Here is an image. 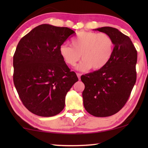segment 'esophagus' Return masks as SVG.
<instances>
[{"label": "esophagus", "instance_id": "34e87169", "mask_svg": "<svg viewBox=\"0 0 148 148\" xmlns=\"http://www.w3.org/2000/svg\"><path fill=\"white\" fill-rule=\"evenodd\" d=\"M77 74V77H78V79H80V77H81V74H80V73H77L76 74Z\"/></svg>", "mask_w": 148, "mask_h": 148}]
</instances>
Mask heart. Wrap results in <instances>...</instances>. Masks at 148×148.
Instances as JSON below:
<instances>
[{
    "mask_svg": "<svg viewBox=\"0 0 148 148\" xmlns=\"http://www.w3.org/2000/svg\"><path fill=\"white\" fill-rule=\"evenodd\" d=\"M71 46L62 45L59 53L70 66H75L82 56L83 60L76 70L86 71L92 68L99 70L106 66L113 55L114 44L106 33L80 31L71 40Z\"/></svg>",
    "mask_w": 148,
    "mask_h": 148,
    "instance_id": "1",
    "label": "heart"
}]
</instances>
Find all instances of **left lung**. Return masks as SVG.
<instances>
[{"label": "left lung", "mask_w": 148, "mask_h": 148, "mask_svg": "<svg viewBox=\"0 0 148 148\" xmlns=\"http://www.w3.org/2000/svg\"><path fill=\"white\" fill-rule=\"evenodd\" d=\"M108 34L114 41L113 55L103 68L81 76L86 111L95 117L112 116L128 101L136 80L137 51L129 36L118 29H94Z\"/></svg>", "instance_id": "1"}]
</instances>
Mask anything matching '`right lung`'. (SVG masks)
Segmentation results:
<instances>
[{"label": "right lung", "mask_w": 148, "mask_h": 148, "mask_svg": "<svg viewBox=\"0 0 148 148\" xmlns=\"http://www.w3.org/2000/svg\"><path fill=\"white\" fill-rule=\"evenodd\" d=\"M74 33L68 27L42 24L17 44L14 83L24 106L32 114L51 117L64 109L65 97L78 78L60 56L59 48Z\"/></svg>", "instance_id": "add662e5"}]
</instances>
